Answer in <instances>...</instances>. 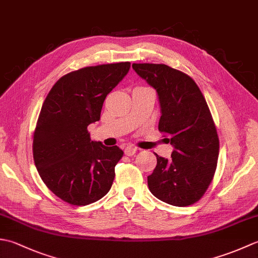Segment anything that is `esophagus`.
Wrapping results in <instances>:
<instances>
[{
    "mask_svg": "<svg viewBox=\"0 0 258 258\" xmlns=\"http://www.w3.org/2000/svg\"><path fill=\"white\" fill-rule=\"evenodd\" d=\"M136 151H138V147H135V146H126L124 150L125 154L127 156H133L136 153Z\"/></svg>",
    "mask_w": 258,
    "mask_h": 258,
    "instance_id": "34e87169",
    "label": "esophagus"
}]
</instances>
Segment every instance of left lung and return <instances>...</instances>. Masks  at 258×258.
Listing matches in <instances>:
<instances>
[{
  "mask_svg": "<svg viewBox=\"0 0 258 258\" xmlns=\"http://www.w3.org/2000/svg\"><path fill=\"white\" fill-rule=\"evenodd\" d=\"M133 70L156 90L161 106L158 130L174 147L167 160L156 155L147 176L151 193L174 206L194 204L215 173L220 141L205 97L194 80L165 64L142 63Z\"/></svg>",
  "mask_w": 258,
  "mask_h": 258,
  "instance_id": "8db88e82",
  "label": "left lung"
}]
</instances>
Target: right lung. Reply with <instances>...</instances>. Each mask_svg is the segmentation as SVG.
Masks as SVG:
<instances>
[{
    "label": "right lung",
    "mask_w": 258,
    "mask_h": 258,
    "mask_svg": "<svg viewBox=\"0 0 258 258\" xmlns=\"http://www.w3.org/2000/svg\"><path fill=\"white\" fill-rule=\"evenodd\" d=\"M130 68L122 62L74 71L53 85L43 103L33 157L43 182L71 205H89L112 187L123 151L91 141L87 126L100 120L104 100Z\"/></svg>",
    "instance_id": "right-lung-1"
}]
</instances>
